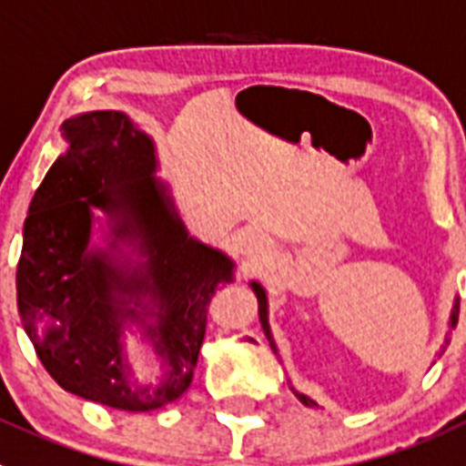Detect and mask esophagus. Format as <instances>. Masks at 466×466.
I'll return each instance as SVG.
<instances>
[{"label":"esophagus","instance_id":"obj_1","mask_svg":"<svg viewBox=\"0 0 466 466\" xmlns=\"http://www.w3.org/2000/svg\"><path fill=\"white\" fill-rule=\"evenodd\" d=\"M271 243L258 232H250L241 238V255L246 259H259L269 253Z\"/></svg>","mask_w":466,"mask_h":466}]
</instances>
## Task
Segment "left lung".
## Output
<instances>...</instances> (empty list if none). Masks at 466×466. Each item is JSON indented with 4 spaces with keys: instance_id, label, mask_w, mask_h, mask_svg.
<instances>
[{
    "instance_id": "left-lung-1",
    "label": "left lung",
    "mask_w": 466,
    "mask_h": 466,
    "mask_svg": "<svg viewBox=\"0 0 466 466\" xmlns=\"http://www.w3.org/2000/svg\"><path fill=\"white\" fill-rule=\"evenodd\" d=\"M250 288H253L255 295H258V304H259V322H262L264 334H267V339H269L271 348H274V353H276V343H274V339H271V332H269V320H267V292H264L262 285L255 283V280H253V283H250ZM458 316H460V301L455 299V304H452V311H451V327L458 325ZM446 346H448V339H446V343H443L441 353H443V350H446ZM295 395L299 397L301 404H306V406H316V401L309 400V397H306V395H299V392H295Z\"/></svg>"
}]
</instances>
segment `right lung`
Returning a JSON list of instances; mask_svg holds the SVG:
<instances>
[{"instance_id": "right-lung-1", "label": "right lung", "mask_w": 466, "mask_h": 466, "mask_svg": "<svg viewBox=\"0 0 466 466\" xmlns=\"http://www.w3.org/2000/svg\"><path fill=\"white\" fill-rule=\"evenodd\" d=\"M62 134L69 148L25 218L15 271L25 332L66 392L120 410L160 409L190 385L208 304L234 279V262L187 234L153 176V139L129 116L83 113ZM92 208L107 216L106 249L86 248ZM129 321L163 360L160 384L133 379L122 343Z\"/></svg>"}]
</instances>
